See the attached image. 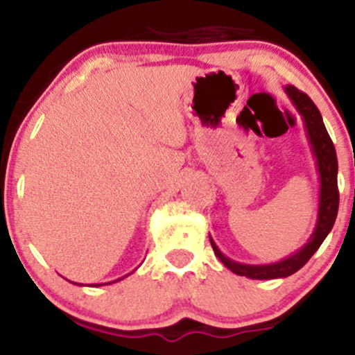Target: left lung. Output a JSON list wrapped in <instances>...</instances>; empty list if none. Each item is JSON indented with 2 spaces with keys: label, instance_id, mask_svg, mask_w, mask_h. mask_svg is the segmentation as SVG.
Instances as JSON below:
<instances>
[{
  "label": "left lung",
  "instance_id": "obj_1",
  "mask_svg": "<svg viewBox=\"0 0 355 355\" xmlns=\"http://www.w3.org/2000/svg\"><path fill=\"white\" fill-rule=\"evenodd\" d=\"M285 92L288 93L300 115L304 116L305 128H307L309 140L313 148L317 158V168L320 173V205H319V220H317L315 232L312 234L309 243H305L302 250H299L282 262L270 263V266H242V263L232 262L230 259L223 257L218 247L215 245L214 240H210L214 247L215 255L223 262V266L230 268L234 274L245 275L248 279L267 280V279H280V277H288L295 274L299 268H302L309 259L315 254L317 248L322 245L329 232L332 230L334 222L337 218V210H339V189H337V155L336 146H334L327 130H325L322 115L315 103L305 95L304 92L295 87H287Z\"/></svg>",
  "mask_w": 355,
  "mask_h": 355
}]
</instances>
